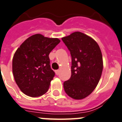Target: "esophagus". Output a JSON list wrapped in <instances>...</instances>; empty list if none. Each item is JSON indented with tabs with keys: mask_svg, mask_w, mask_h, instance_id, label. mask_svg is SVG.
<instances>
[{
	"mask_svg": "<svg viewBox=\"0 0 122 122\" xmlns=\"http://www.w3.org/2000/svg\"><path fill=\"white\" fill-rule=\"evenodd\" d=\"M59 73H60V70H55V73H56V75H59Z\"/></svg>",
	"mask_w": 122,
	"mask_h": 122,
	"instance_id": "obj_1",
	"label": "esophagus"
}]
</instances>
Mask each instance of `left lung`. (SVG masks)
Returning a JSON list of instances; mask_svg holds the SVG:
<instances>
[{"label":"left lung","instance_id":"obj_1","mask_svg":"<svg viewBox=\"0 0 122 122\" xmlns=\"http://www.w3.org/2000/svg\"><path fill=\"white\" fill-rule=\"evenodd\" d=\"M71 56V75L64 82L65 92L75 100L85 98L98 84L103 70V59L97 42L81 32L62 37Z\"/></svg>","mask_w":122,"mask_h":122}]
</instances>
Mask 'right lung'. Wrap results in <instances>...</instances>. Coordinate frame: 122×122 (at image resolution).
<instances>
[{
	"instance_id": "right-lung-1",
	"label": "right lung",
	"mask_w": 122,
	"mask_h": 122,
	"mask_svg": "<svg viewBox=\"0 0 122 122\" xmlns=\"http://www.w3.org/2000/svg\"><path fill=\"white\" fill-rule=\"evenodd\" d=\"M60 42L57 38L37 34L27 38L15 51L12 73L17 85L24 94L35 97L47 92L55 76L49 55Z\"/></svg>"
}]
</instances>
